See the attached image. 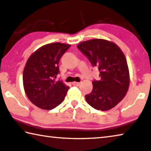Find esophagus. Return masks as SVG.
Listing matches in <instances>:
<instances>
[{
	"label": "esophagus",
	"instance_id": "obj_1",
	"mask_svg": "<svg viewBox=\"0 0 151 151\" xmlns=\"http://www.w3.org/2000/svg\"><path fill=\"white\" fill-rule=\"evenodd\" d=\"M73 86H79L80 85V82H73L72 83Z\"/></svg>",
	"mask_w": 151,
	"mask_h": 151
}]
</instances>
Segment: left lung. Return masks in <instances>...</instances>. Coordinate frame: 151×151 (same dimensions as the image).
I'll list each match as a JSON object with an SVG mask.
<instances>
[{
  "mask_svg": "<svg viewBox=\"0 0 151 151\" xmlns=\"http://www.w3.org/2000/svg\"><path fill=\"white\" fill-rule=\"evenodd\" d=\"M78 48L100 71L101 80L92 82L91 93L85 96L86 102L97 110L113 108L129 88V69L124 52L116 44L104 39L82 42Z\"/></svg>",
  "mask_w": 151,
  "mask_h": 151,
  "instance_id": "1",
  "label": "left lung"
}]
</instances>
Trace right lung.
Segmentation results:
<instances>
[{
    "mask_svg": "<svg viewBox=\"0 0 151 151\" xmlns=\"http://www.w3.org/2000/svg\"><path fill=\"white\" fill-rule=\"evenodd\" d=\"M70 45L55 42L44 45L28 58L23 73V83L27 98L42 109L51 110L59 105L69 87L57 80L59 63Z\"/></svg>",
    "mask_w": 151,
    "mask_h": 151,
    "instance_id": "obj_1",
    "label": "right lung"
}]
</instances>
